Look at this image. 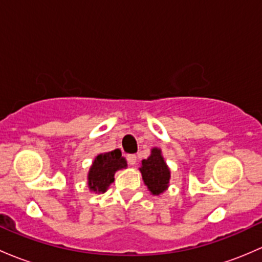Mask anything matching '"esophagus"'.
<instances>
[{"mask_svg": "<svg viewBox=\"0 0 262 262\" xmlns=\"http://www.w3.org/2000/svg\"><path fill=\"white\" fill-rule=\"evenodd\" d=\"M137 161V156L134 155V154H130V155H127V163L130 164V165H135Z\"/></svg>", "mask_w": 262, "mask_h": 262, "instance_id": "1", "label": "esophagus"}]
</instances>
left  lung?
I'll return each mask as SVG.
<instances>
[{"mask_svg":"<svg viewBox=\"0 0 262 262\" xmlns=\"http://www.w3.org/2000/svg\"><path fill=\"white\" fill-rule=\"evenodd\" d=\"M142 180L152 195H160L169 187L170 170L158 147L151 149V155L141 161Z\"/></svg>","mask_w":262,"mask_h":262,"instance_id":"1","label":"left lung"}]
</instances>
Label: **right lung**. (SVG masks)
Returning <instances> with one entry per match:
<instances>
[{"mask_svg": "<svg viewBox=\"0 0 262 262\" xmlns=\"http://www.w3.org/2000/svg\"><path fill=\"white\" fill-rule=\"evenodd\" d=\"M127 166L121 150L116 149L110 152L96 156L88 171V187L94 193H104L115 180V172Z\"/></svg>", "mask_w": 262, "mask_h": 262, "instance_id": "obj_1", "label": "right lung"}]
</instances>
